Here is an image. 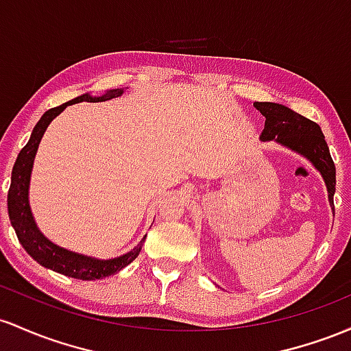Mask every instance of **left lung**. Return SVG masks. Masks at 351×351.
I'll use <instances>...</instances> for the list:
<instances>
[{
	"label": "left lung",
	"instance_id": "left-lung-1",
	"mask_svg": "<svg viewBox=\"0 0 351 351\" xmlns=\"http://www.w3.org/2000/svg\"><path fill=\"white\" fill-rule=\"evenodd\" d=\"M254 106L265 117V128L261 134V141H274L295 154L305 157L320 172L335 215L333 195L337 186V171L320 125L277 102H254Z\"/></svg>",
	"mask_w": 351,
	"mask_h": 351
}]
</instances>
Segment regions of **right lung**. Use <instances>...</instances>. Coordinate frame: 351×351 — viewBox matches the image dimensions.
Wrapping results in <instances>:
<instances>
[{
	"label": "right lung",
	"mask_w": 351,
	"mask_h": 351,
	"mask_svg": "<svg viewBox=\"0 0 351 351\" xmlns=\"http://www.w3.org/2000/svg\"><path fill=\"white\" fill-rule=\"evenodd\" d=\"M124 94V89H108L101 96H94L90 93H84L81 96L74 97L58 108L49 109L41 116L38 124L34 125L31 132L29 141L25 147L19 151L16 162H14L13 172H11V186L8 192V214H10L11 226L16 232L19 243L25 247V250L36 261L39 265L51 269L66 277L77 278V280H101L109 275L117 274L128 267L139 255L145 242V235L141 239L134 249L114 258H97L90 255L77 254V252L68 250L64 247H59L58 243L51 240L39 230L36 220L33 217L29 206V182L31 172H33L34 157H36L38 145L45 136L46 129L54 117L59 116L68 106L77 104V102H101L109 101L112 97H119Z\"/></svg>",
	"instance_id": "1"
}]
</instances>
